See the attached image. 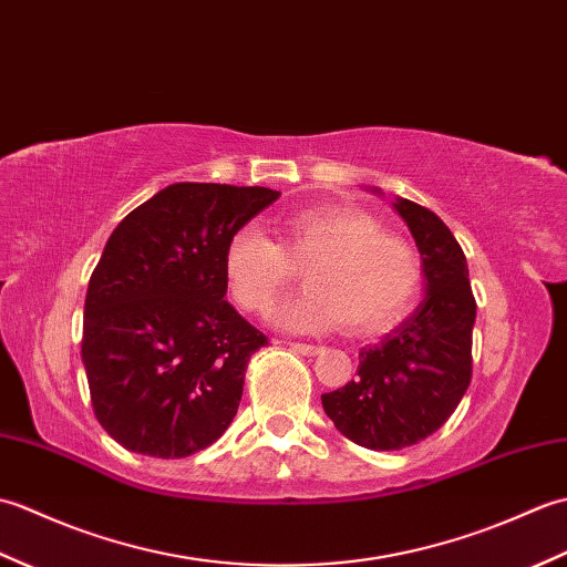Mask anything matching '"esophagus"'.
<instances>
[{
  "label": "esophagus",
  "mask_w": 567,
  "mask_h": 567,
  "mask_svg": "<svg viewBox=\"0 0 567 567\" xmlns=\"http://www.w3.org/2000/svg\"><path fill=\"white\" fill-rule=\"evenodd\" d=\"M292 351L302 353V355H319L321 353V346H311V343H290Z\"/></svg>",
  "instance_id": "34e87169"
}]
</instances>
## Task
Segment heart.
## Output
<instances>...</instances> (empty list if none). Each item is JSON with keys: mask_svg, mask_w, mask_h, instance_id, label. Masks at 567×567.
Here are the masks:
<instances>
[{"mask_svg": "<svg viewBox=\"0 0 567 567\" xmlns=\"http://www.w3.org/2000/svg\"><path fill=\"white\" fill-rule=\"evenodd\" d=\"M277 244L256 226H240L224 248V275L236 302L265 311L302 268L305 287L272 311L277 327L321 333L390 329L412 307L421 258L402 236L388 234L370 214L317 204L275 224Z\"/></svg>", "mask_w": 567, "mask_h": 567, "instance_id": "b5f03b06", "label": "heart"}]
</instances>
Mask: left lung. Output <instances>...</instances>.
Listing matches in <instances>:
<instances>
[{"instance_id": "8db88e82", "label": "left lung", "mask_w": 567, "mask_h": 567, "mask_svg": "<svg viewBox=\"0 0 567 567\" xmlns=\"http://www.w3.org/2000/svg\"><path fill=\"white\" fill-rule=\"evenodd\" d=\"M392 207L421 252L424 302L380 343L358 353L355 380L321 394L333 426L370 451H402L431 436L455 412L473 378L475 297L465 252L431 209L402 197Z\"/></svg>"}]
</instances>
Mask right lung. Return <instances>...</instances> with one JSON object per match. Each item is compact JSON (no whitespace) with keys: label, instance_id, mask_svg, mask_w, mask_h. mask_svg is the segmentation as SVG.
<instances>
[{"label":"right lung","instance_id":"obj_1","mask_svg":"<svg viewBox=\"0 0 567 567\" xmlns=\"http://www.w3.org/2000/svg\"><path fill=\"white\" fill-rule=\"evenodd\" d=\"M277 197L175 183L106 240L84 299L82 363L94 416L126 451L187 457L234 421L248 360L268 339L224 299V248Z\"/></svg>","mask_w":567,"mask_h":567}]
</instances>
